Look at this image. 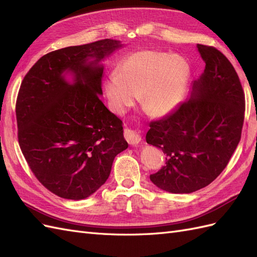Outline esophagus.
<instances>
[{
  "instance_id": "obj_1",
  "label": "esophagus",
  "mask_w": 257,
  "mask_h": 257,
  "mask_svg": "<svg viewBox=\"0 0 257 257\" xmlns=\"http://www.w3.org/2000/svg\"><path fill=\"white\" fill-rule=\"evenodd\" d=\"M124 138H125V141L131 146H137L142 141L141 135H139L136 131H133L131 128L124 130Z\"/></svg>"
}]
</instances>
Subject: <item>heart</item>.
Listing matches in <instances>:
<instances>
[{"mask_svg":"<svg viewBox=\"0 0 257 257\" xmlns=\"http://www.w3.org/2000/svg\"><path fill=\"white\" fill-rule=\"evenodd\" d=\"M191 76L189 62L172 53L143 50L130 54L105 81L110 109L121 114L135 103L154 118L173 112L182 102Z\"/></svg>","mask_w":257,"mask_h":257,"instance_id":"1","label":"heart"}]
</instances>
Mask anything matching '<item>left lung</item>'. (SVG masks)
<instances>
[{
  "mask_svg": "<svg viewBox=\"0 0 257 257\" xmlns=\"http://www.w3.org/2000/svg\"><path fill=\"white\" fill-rule=\"evenodd\" d=\"M197 49L206 65L190 97L151 122L146 135L148 144L166 154L165 165L150 180L175 194L211 183L228 164L243 125L244 94L234 66L214 47L198 44Z\"/></svg>",
  "mask_w": 257,
  "mask_h": 257,
  "instance_id": "8db88e82",
  "label": "left lung"
}]
</instances>
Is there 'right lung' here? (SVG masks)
<instances>
[{
    "mask_svg": "<svg viewBox=\"0 0 257 257\" xmlns=\"http://www.w3.org/2000/svg\"><path fill=\"white\" fill-rule=\"evenodd\" d=\"M121 47L107 38L49 52L21 82L20 149L38 181L62 198L92 195L109 177L116 154L128 147L122 121L99 97L102 62Z\"/></svg>",
    "mask_w": 257,
    "mask_h": 257,
    "instance_id": "add662e5",
    "label": "right lung"
}]
</instances>
